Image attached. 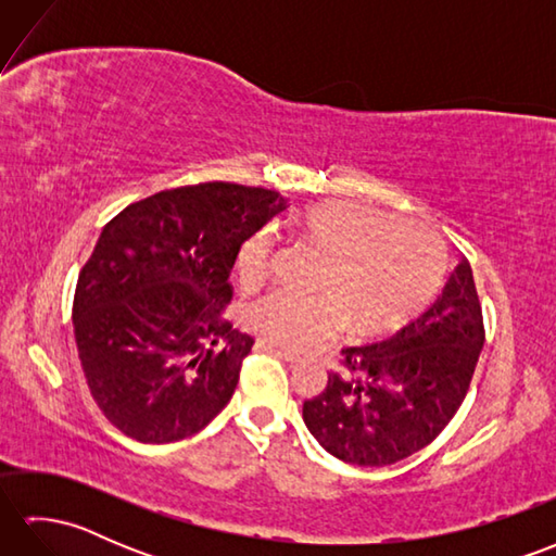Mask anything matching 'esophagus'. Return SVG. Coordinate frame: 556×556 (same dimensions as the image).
<instances>
[{"instance_id": "1", "label": "esophagus", "mask_w": 556, "mask_h": 556, "mask_svg": "<svg viewBox=\"0 0 556 556\" xmlns=\"http://www.w3.org/2000/svg\"><path fill=\"white\" fill-rule=\"evenodd\" d=\"M255 349H257V351H267V353H275V356H279V358H285V361H289V363H293V361H299V353H296V351H291V349H285V346H279V344H275V341H267V339H257V341H255Z\"/></svg>"}]
</instances>
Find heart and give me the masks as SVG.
Wrapping results in <instances>:
<instances>
[{
	"label": "heart",
	"mask_w": 556,
	"mask_h": 556,
	"mask_svg": "<svg viewBox=\"0 0 556 556\" xmlns=\"http://www.w3.org/2000/svg\"><path fill=\"white\" fill-rule=\"evenodd\" d=\"M287 227L323 260L313 293L275 289L248 303V325L275 344L308 349L341 325L358 337L387 334L422 308L440 279L442 245L434 231L363 200H315L291 212ZM269 253L267 229L248 236L236 255L241 279L263 277Z\"/></svg>",
	"instance_id": "b5f03b06"
}]
</instances>
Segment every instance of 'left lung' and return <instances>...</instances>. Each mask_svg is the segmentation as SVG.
<instances>
[{"mask_svg": "<svg viewBox=\"0 0 556 556\" xmlns=\"http://www.w3.org/2000/svg\"><path fill=\"white\" fill-rule=\"evenodd\" d=\"M485 325L466 257L442 296L380 344L341 349V370L303 401V420L329 454L356 466H389L440 434L464 404Z\"/></svg>", "mask_w": 556, "mask_h": 556, "instance_id": "1", "label": "left lung"}]
</instances>
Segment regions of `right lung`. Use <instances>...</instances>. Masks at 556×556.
<instances>
[{
  "label": "right lung",
  "mask_w": 556,
  "mask_h": 556,
  "mask_svg": "<svg viewBox=\"0 0 556 556\" xmlns=\"http://www.w3.org/2000/svg\"><path fill=\"white\" fill-rule=\"evenodd\" d=\"M267 188L210 181L160 191L104 224L74 296L90 396L146 444L200 432L229 404L248 337L224 317L241 243L285 210Z\"/></svg>",
  "instance_id": "right-lung-1"
}]
</instances>
